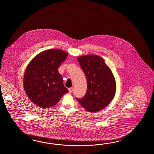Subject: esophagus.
<instances>
[{"instance_id":"34e87169","label":"esophagus","mask_w":154,"mask_h":154,"mask_svg":"<svg viewBox=\"0 0 154 154\" xmlns=\"http://www.w3.org/2000/svg\"><path fill=\"white\" fill-rule=\"evenodd\" d=\"M68 91H69V92H70V93H71L73 92V87H71V88H68Z\"/></svg>"}]
</instances>
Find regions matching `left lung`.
<instances>
[{"label": "left lung", "mask_w": 154, "mask_h": 154, "mask_svg": "<svg viewBox=\"0 0 154 154\" xmlns=\"http://www.w3.org/2000/svg\"><path fill=\"white\" fill-rule=\"evenodd\" d=\"M77 60L86 77L87 89L84 97L76 99L88 112H97L108 106L114 97L115 79L101 57L89 54L78 57Z\"/></svg>", "instance_id": "8db88e82"}]
</instances>
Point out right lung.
I'll use <instances>...</instances> for the list:
<instances>
[{
  "label": "right lung",
  "instance_id": "obj_1",
  "mask_svg": "<svg viewBox=\"0 0 154 154\" xmlns=\"http://www.w3.org/2000/svg\"><path fill=\"white\" fill-rule=\"evenodd\" d=\"M67 56V53L60 49H48L39 53L28 65L23 79L24 89L28 97L38 107L53 106L68 92L58 71Z\"/></svg>",
  "mask_w": 154,
  "mask_h": 154
}]
</instances>
